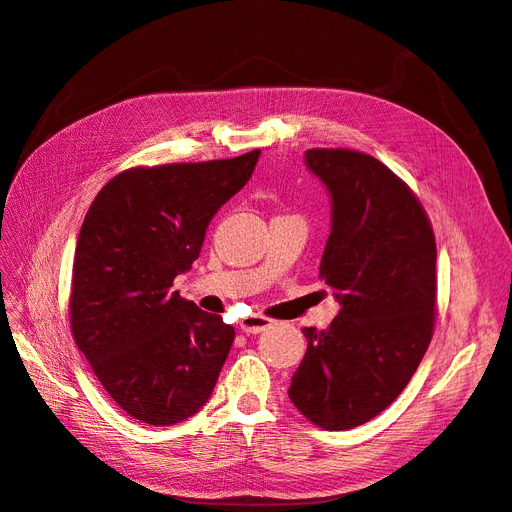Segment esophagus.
Returning <instances> with one entry per match:
<instances>
[{
  "instance_id": "obj_1",
  "label": "esophagus",
  "mask_w": 512,
  "mask_h": 512,
  "mask_svg": "<svg viewBox=\"0 0 512 512\" xmlns=\"http://www.w3.org/2000/svg\"><path fill=\"white\" fill-rule=\"evenodd\" d=\"M270 326H272V319H268L264 315H248L240 321V330L246 334H259Z\"/></svg>"
}]
</instances>
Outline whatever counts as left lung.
<instances>
[{
  "label": "left lung",
  "mask_w": 512,
  "mask_h": 512,
  "mask_svg": "<svg viewBox=\"0 0 512 512\" xmlns=\"http://www.w3.org/2000/svg\"><path fill=\"white\" fill-rule=\"evenodd\" d=\"M332 199L319 279L341 311L326 330L304 328L306 354L289 399L326 431L364 425L416 373L435 324V236L420 201L377 158L306 150Z\"/></svg>",
  "instance_id": "1"
}]
</instances>
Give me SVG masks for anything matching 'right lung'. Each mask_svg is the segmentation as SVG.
<instances>
[{"instance_id": "obj_1", "label": "right lung", "mask_w": 512, "mask_h": 512, "mask_svg": "<svg viewBox=\"0 0 512 512\" xmlns=\"http://www.w3.org/2000/svg\"><path fill=\"white\" fill-rule=\"evenodd\" d=\"M259 154L126 169L85 214L72 337L109 397L145 425L197 414L227 360L236 330L171 285L191 270L212 216L248 182Z\"/></svg>"}]
</instances>
